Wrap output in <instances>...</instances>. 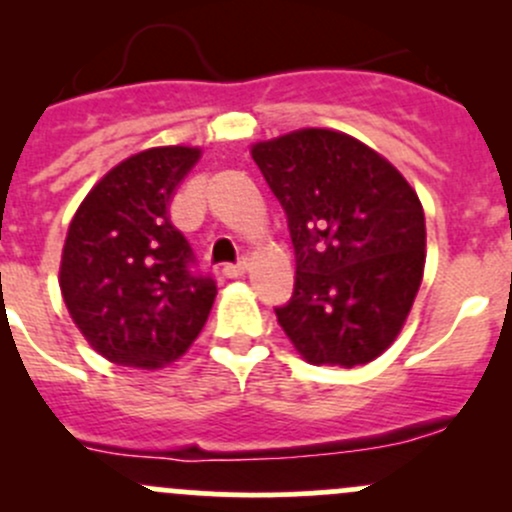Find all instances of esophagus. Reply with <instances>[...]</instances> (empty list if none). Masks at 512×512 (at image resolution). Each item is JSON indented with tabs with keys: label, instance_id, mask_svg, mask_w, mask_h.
Here are the masks:
<instances>
[{
	"label": "esophagus",
	"instance_id": "obj_1",
	"mask_svg": "<svg viewBox=\"0 0 512 512\" xmlns=\"http://www.w3.org/2000/svg\"><path fill=\"white\" fill-rule=\"evenodd\" d=\"M247 270V260H240V262H227V265H223V275L225 277H240L242 272Z\"/></svg>",
	"mask_w": 512,
	"mask_h": 512
}]
</instances>
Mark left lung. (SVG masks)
<instances>
[{
  "label": "left lung",
  "mask_w": 512,
  "mask_h": 512,
  "mask_svg": "<svg viewBox=\"0 0 512 512\" xmlns=\"http://www.w3.org/2000/svg\"><path fill=\"white\" fill-rule=\"evenodd\" d=\"M287 215L294 292L277 322L309 364L352 366L391 347L426 262V220L404 175L347 133L304 128L252 146Z\"/></svg>",
  "instance_id": "left-lung-1"
}]
</instances>
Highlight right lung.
<instances>
[{
    "mask_svg": "<svg viewBox=\"0 0 512 512\" xmlns=\"http://www.w3.org/2000/svg\"><path fill=\"white\" fill-rule=\"evenodd\" d=\"M198 148H151L86 195L66 235L59 285L86 342L121 366L158 369L193 344L218 285L200 270L170 203Z\"/></svg>",
    "mask_w": 512,
    "mask_h": 512,
    "instance_id": "obj_1",
    "label": "right lung"
}]
</instances>
